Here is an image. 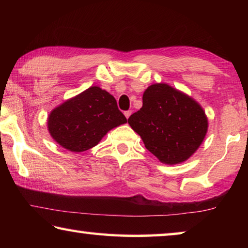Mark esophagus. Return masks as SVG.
Masks as SVG:
<instances>
[{"label": "esophagus", "mask_w": 248, "mask_h": 248, "mask_svg": "<svg viewBox=\"0 0 248 248\" xmlns=\"http://www.w3.org/2000/svg\"><path fill=\"white\" fill-rule=\"evenodd\" d=\"M131 114H132V111L131 110H127V111H124V116H125V118H129L130 116H131Z\"/></svg>", "instance_id": "34e87169"}]
</instances>
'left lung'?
<instances>
[{"mask_svg": "<svg viewBox=\"0 0 248 248\" xmlns=\"http://www.w3.org/2000/svg\"><path fill=\"white\" fill-rule=\"evenodd\" d=\"M143 105L128 119L134 131L159 162L167 165L187 161L202 143L208 118L200 104L166 83L144 91Z\"/></svg>", "mask_w": 248, "mask_h": 248, "instance_id": "obj_1", "label": "left lung"}]
</instances>
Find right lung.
Here are the masks:
<instances>
[{"label":"right lung","instance_id":"1","mask_svg":"<svg viewBox=\"0 0 248 248\" xmlns=\"http://www.w3.org/2000/svg\"><path fill=\"white\" fill-rule=\"evenodd\" d=\"M125 123L114 96L91 86L52 109L47 127L59 145L78 153L94 148L108 131Z\"/></svg>","mask_w":248,"mask_h":248}]
</instances>
